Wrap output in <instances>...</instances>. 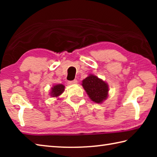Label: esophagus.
I'll return each instance as SVG.
<instances>
[{
	"instance_id": "esophagus-1",
	"label": "esophagus",
	"mask_w": 157,
	"mask_h": 157,
	"mask_svg": "<svg viewBox=\"0 0 157 157\" xmlns=\"http://www.w3.org/2000/svg\"><path fill=\"white\" fill-rule=\"evenodd\" d=\"M78 83V80L77 79H74L73 81H68V84H77Z\"/></svg>"
}]
</instances>
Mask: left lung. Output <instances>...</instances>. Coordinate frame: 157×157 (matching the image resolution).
Returning a JSON list of instances; mask_svg holds the SVG:
<instances>
[{
  "label": "left lung",
  "instance_id": "obj_1",
  "mask_svg": "<svg viewBox=\"0 0 157 157\" xmlns=\"http://www.w3.org/2000/svg\"><path fill=\"white\" fill-rule=\"evenodd\" d=\"M82 86L91 100L102 103L108 96V84L94 75H89L82 81Z\"/></svg>",
  "mask_w": 157,
  "mask_h": 157
}]
</instances>
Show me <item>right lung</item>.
<instances>
[{
    "label": "right lung",
    "instance_id": "right-lung-1",
    "mask_svg": "<svg viewBox=\"0 0 157 157\" xmlns=\"http://www.w3.org/2000/svg\"><path fill=\"white\" fill-rule=\"evenodd\" d=\"M64 86L63 84H57L53 86L52 88V91L50 92V95L52 97H58L59 95L62 94L64 91Z\"/></svg>",
    "mask_w": 157,
    "mask_h": 157
}]
</instances>
